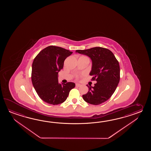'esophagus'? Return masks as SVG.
Here are the masks:
<instances>
[{
	"mask_svg": "<svg viewBox=\"0 0 151 151\" xmlns=\"http://www.w3.org/2000/svg\"><path fill=\"white\" fill-rule=\"evenodd\" d=\"M76 86L77 87H79L81 86V85H80V83H77L76 84Z\"/></svg>",
	"mask_w": 151,
	"mask_h": 151,
	"instance_id": "34e87169",
	"label": "esophagus"
}]
</instances>
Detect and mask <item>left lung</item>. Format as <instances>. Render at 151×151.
<instances>
[{"mask_svg":"<svg viewBox=\"0 0 151 151\" xmlns=\"http://www.w3.org/2000/svg\"><path fill=\"white\" fill-rule=\"evenodd\" d=\"M76 53L88 56L92 61L90 75L96 80L94 86L87 85L88 92L83 100L92 105H99L109 99L116 91L120 80V66L112 52L100 47L76 50Z\"/></svg>","mask_w":151,"mask_h":151,"instance_id":"1","label":"left lung"}]
</instances>
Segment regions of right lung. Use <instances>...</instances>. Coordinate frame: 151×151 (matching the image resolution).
Instances as JSON below:
<instances>
[{"label": "right lung", "mask_w": 151, "mask_h": 151, "mask_svg": "<svg viewBox=\"0 0 151 151\" xmlns=\"http://www.w3.org/2000/svg\"><path fill=\"white\" fill-rule=\"evenodd\" d=\"M72 53L60 47L50 46L35 58L32 63V84L39 96L46 103L55 105L64 102L76 86L72 82H58V72L63 68L65 59Z\"/></svg>", "instance_id": "obj_1"}]
</instances>
